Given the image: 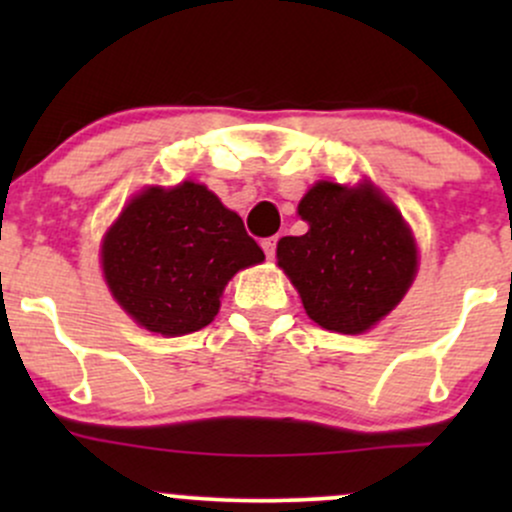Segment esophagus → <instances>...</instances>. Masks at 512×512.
I'll use <instances>...</instances> for the list:
<instances>
[{"mask_svg": "<svg viewBox=\"0 0 512 512\" xmlns=\"http://www.w3.org/2000/svg\"><path fill=\"white\" fill-rule=\"evenodd\" d=\"M262 250H264V255L269 257V260H274V255H276V238H264L262 240Z\"/></svg>", "mask_w": 512, "mask_h": 512, "instance_id": "obj_1", "label": "esophagus"}]
</instances>
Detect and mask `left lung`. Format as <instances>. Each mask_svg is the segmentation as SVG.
Returning a JSON list of instances; mask_svg holds the SVG:
<instances>
[{
  "instance_id": "8db88e82",
  "label": "left lung",
  "mask_w": 512,
  "mask_h": 512,
  "mask_svg": "<svg viewBox=\"0 0 512 512\" xmlns=\"http://www.w3.org/2000/svg\"><path fill=\"white\" fill-rule=\"evenodd\" d=\"M303 236L276 245V262L301 293L305 313L330 332L361 334L409 291L419 250L399 209L368 180H320L298 204Z\"/></svg>"
}]
</instances>
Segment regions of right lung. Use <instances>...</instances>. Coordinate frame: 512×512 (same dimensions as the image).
<instances>
[{
	"label": "right lung",
	"instance_id": "right-lung-1",
	"mask_svg": "<svg viewBox=\"0 0 512 512\" xmlns=\"http://www.w3.org/2000/svg\"><path fill=\"white\" fill-rule=\"evenodd\" d=\"M262 260L243 219L192 180L168 190L146 187L129 199L101 245L115 301L137 325L163 337L207 327L233 274Z\"/></svg>",
	"mask_w": 512,
	"mask_h": 512
}]
</instances>
